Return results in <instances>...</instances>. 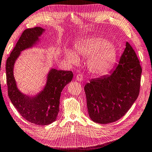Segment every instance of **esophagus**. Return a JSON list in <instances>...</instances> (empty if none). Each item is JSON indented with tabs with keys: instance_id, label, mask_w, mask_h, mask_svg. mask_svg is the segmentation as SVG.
<instances>
[{
	"instance_id": "obj_1",
	"label": "esophagus",
	"mask_w": 152,
	"mask_h": 152,
	"mask_svg": "<svg viewBox=\"0 0 152 152\" xmlns=\"http://www.w3.org/2000/svg\"><path fill=\"white\" fill-rule=\"evenodd\" d=\"M83 78H83V75H82V74H78V75L76 76V80L78 81V82H82V80H83Z\"/></svg>"
}]
</instances>
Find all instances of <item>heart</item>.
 Wrapping results in <instances>:
<instances>
[{
  "instance_id": "obj_1",
  "label": "heart",
  "mask_w": 152,
  "mask_h": 152,
  "mask_svg": "<svg viewBox=\"0 0 152 152\" xmlns=\"http://www.w3.org/2000/svg\"><path fill=\"white\" fill-rule=\"evenodd\" d=\"M79 56L88 58L87 66L89 71L94 75L102 76L112 70L116 63L117 50L114 44L99 37H91L77 42L75 51L66 49L64 57L69 63H79Z\"/></svg>"
}]
</instances>
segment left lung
Listing matches in <instances>:
<instances>
[{
  "instance_id": "8db88e82",
  "label": "left lung",
  "mask_w": 152,
  "mask_h": 152,
  "mask_svg": "<svg viewBox=\"0 0 152 152\" xmlns=\"http://www.w3.org/2000/svg\"><path fill=\"white\" fill-rule=\"evenodd\" d=\"M125 47L111 74L92 79L84 86L89 117L95 123L119 120L138 97L142 69L132 46L126 42Z\"/></svg>"
}]
</instances>
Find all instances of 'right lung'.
I'll return each instance as SVG.
<instances>
[{
  "label": "right lung",
  "instance_id": "right-lung-1",
  "mask_svg": "<svg viewBox=\"0 0 152 152\" xmlns=\"http://www.w3.org/2000/svg\"><path fill=\"white\" fill-rule=\"evenodd\" d=\"M45 29L40 27L27 29L23 32L6 62L8 95L12 104L20 115L30 123L47 125L54 122L60 110L61 92L72 81L71 71L51 68L42 91L33 96L25 94L17 87L14 76V66L21 51L34 47L40 42Z\"/></svg>",
  "mask_w": 152,
  "mask_h": 152
}]
</instances>
